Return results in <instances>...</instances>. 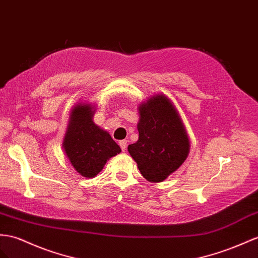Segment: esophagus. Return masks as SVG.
<instances>
[{
  "instance_id": "esophagus-1",
  "label": "esophagus",
  "mask_w": 258,
  "mask_h": 258,
  "mask_svg": "<svg viewBox=\"0 0 258 258\" xmlns=\"http://www.w3.org/2000/svg\"><path fill=\"white\" fill-rule=\"evenodd\" d=\"M126 144H127V142L125 141V140H123V141H120V142H118V145H120V147H121V149H122L123 153H124L125 150H126Z\"/></svg>"
}]
</instances>
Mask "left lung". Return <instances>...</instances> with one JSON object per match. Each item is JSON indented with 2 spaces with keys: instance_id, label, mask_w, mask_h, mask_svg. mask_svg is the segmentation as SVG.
<instances>
[{
  "instance_id": "1",
  "label": "left lung",
  "mask_w": 258,
  "mask_h": 258,
  "mask_svg": "<svg viewBox=\"0 0 258 258\" xmlns=\"http://www.w3.org/2000/svg\"><path fill=\"white\" fill-rule=\"evenodd\" d=\"M138 141L127 150L142 175L158 183L179 169L189 153V141L179 112L170 99L157 95L138 107Z\"/></svg>"
}]
</instances>
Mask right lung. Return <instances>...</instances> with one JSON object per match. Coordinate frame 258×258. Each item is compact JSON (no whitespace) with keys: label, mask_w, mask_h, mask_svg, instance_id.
<instances>
[{"label":"right lung","mask_w":258,"mask_h":258,"mask_svg":"<svg viewBox=\"0 0 258 258\" xmlns=\"http://www.w3.org/2000/svg\"><path fill=\"white\" fill-rule=\"evenodd\" d=\"M95 105L78 103L71 111L63 148L71 164L85 177H94L121 148L107 131L92 121Z\"/></svg>","instance_id":"add662e5"}]
</instances>
